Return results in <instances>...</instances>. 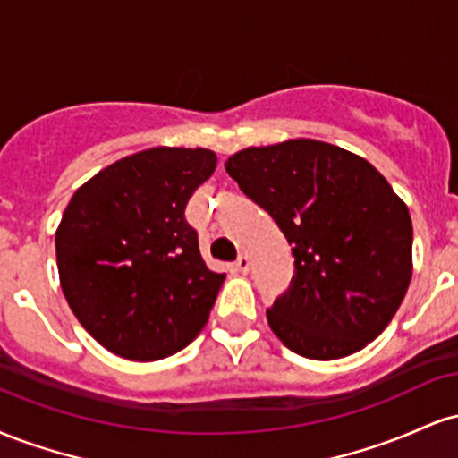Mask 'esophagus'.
Instances as JSON below:
<instances>
[{
  "instance_id": "esophagus-1",
  "label": "esophagus",
  "mask_w": 458,
  "mask_h": 458,
  "mask_svg": "<svg viewBox=\"0 0 458 458\" xmlns=\"http://www.w3.org/2000/svg\"><path fill=\"white\" fill-rule=\"evenodd\" d=\"M234 267H236V271H241V273H247V271H250V259H247L245 254H241L239 259H236Z\"/></svg>"
}]
</instances>
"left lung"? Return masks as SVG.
I'll list each match as a JSON object with an SVG mask.
<instances>
[{"label": "left lung", "instance_id": "left-lung-1", "mask_svg": "<svg viewBox=\"0 0 458 458\" xmlns=\"http://www.w3.org/2000/svg\"><path fill=\"white\" fill-rule=\"evenodd\" d=\"M241 191L280 225L291 286L267 310L273 334L308 360L364 349L411 280L407 204L366 159L317 140L251 146L225 161Z\"/></svg>", "mask_w": 458, "mask_h": 458}]
</instances>
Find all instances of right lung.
I'll list each match as a JSON object with an SVG mask.
<instances>
[{
    "mask_svg": "<svg viewBox=\"0 0 458 458\" xmlns=\"http://www.w3.org/2000/svg\"><path fill=\"white\" fill-rule=\"evenodd\" d=\"M215 167L213 150L157 146L107 165L68 202L55 233L62 291L112 353L163 360L207 325L225 273L204 265L185 207Z\"/></svg>",
    "mask_w": 458,
    "mask_h": 458,
    "instance_id": "add662e5",
    "label": "right lung"
}]
</instances>
